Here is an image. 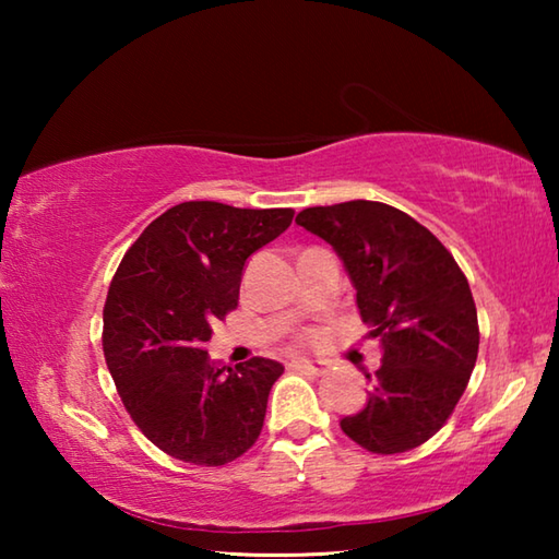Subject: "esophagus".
I'll use <instances>...</instances> for the list:
<instances>
[{"label": "esophagus", "mask_w": 559, "mask_h": 559, "mask_svg": "<svg viewBox=\"0 0 559 559\" xmlns=\"http://www.w3.org/2000/svg\"><path fill=\"white\" fill-rule=\"evenodd\" d=\"M288 367H290V370H302V372H310V374H325L328 372L325 362H320V359H306V357H293Z\"/></svg>", "instance_id": "esophagus-1"}]
</instances>
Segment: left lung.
<instances>
[{
  "mask_svg": "<svg viewBox=\"0 0 559 559\" xmlns=\"http://www.w3.org/2000/svg\"><path fill=\"white\" fill-rule=\"evenodd\" d=\"M296 222L333 246L357 290L382 365L367 404L340 427L372 453H404L437 433L478 357L468 281L437 236L382 202L310 206Z\"/></svg>",
  "mask_w": 559,
  "mask_h": 559,
  "instance_id": "obj_1",
  "label": "left lung"
}]
</instances>
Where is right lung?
I'll use <instances>...</instances> for the list:
<instances>
[{"instance_id":"add662e5","label":"right lung","mask_w":559,"mask_h":559,"mask_svg":"<svg viewBox=\"0 0 559 559\" xmlns=\"http://www.w3.org/2000/svg\"><path fill=\"white\" fill-rule=\"evenodd\" d=\"M290 222L293 210L182 202L138 236L112 276L103 355L132 421L173 459L224 466L259 439L283 365L229 367L204 345L236 308L246 259Z\"/></svg>"}]
</instances>
